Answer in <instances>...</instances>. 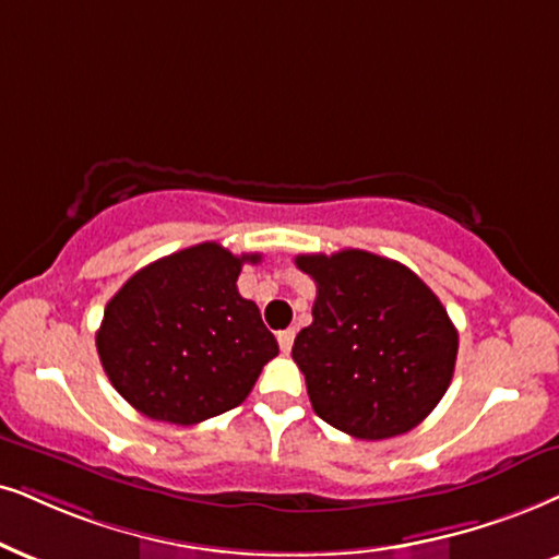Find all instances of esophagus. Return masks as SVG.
<instances>
[{"label":"esophagus","mask_w":559,"mask_h":559,"mask_svg":"<svg viewBox=\"0 0 559 559\" xmlns=\"http://www.w3.org/2000/svg\"><path fill=\"white\" fill-rule=\"evenodd\" d=\"M294 337H296L294 330H281V332H278V345H281V350H284V353L292 350Z\"/></svg>","instance_id":"34e87169"}]
</instances>
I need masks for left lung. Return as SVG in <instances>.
<instances>
[{"instance_id": "1", "label": "left lung", "mask_w": 559, "mask_h": 559, "mask_svg": "<svg viewBox=\"0 0 559 559\" xmlns=\"http://www.w3.org/2000/svg\"><path fill=\"white\" fill-rule=\"evenodd\" d=\"M296 267L317 284L312 324L292 348L314 413L364 441L426 420L459 350L438 296L409 267L366 250L299 255Z\"/></svg>"}]
</instances>
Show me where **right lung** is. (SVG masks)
<instances>
[{"mask_svg": "<svg viewBox=\"0 0 559 559\" xmlns=\"http://www.w3.org/2000/svg\"><path fill=\"white\" fill-rule=\"evenodd\" d=\"M252 255L203 242L133 273L105 307L97 353L118 394L152 420L193 426L242 405L271 358L273 332L237 278Z\"/></svg>", "mask_w": 559, "mask_h": 559, "instance_id": "1", "label": "right lung"}]
</instances>
